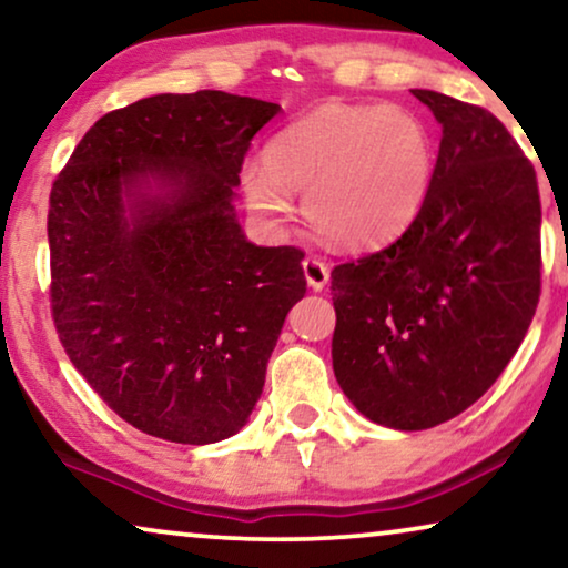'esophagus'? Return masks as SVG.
<instances>
[{
    "mask_svg": "<svg viewBox=\"0 0 568 568\" xmlns=\"http://www.w3.org/2000/svg\"><path fill=\"white\" fill-rule=\"evenodd\" d=\"M302 268H305L307 284L313 286L315 292L325 290V284H328V278H331V266H328V263H325L323 258H317V255H307V258L302 261Z\"/></svg>",
    "mask_w": 568,
    "mask_h": 568,
    "instance_id": "esophagus-1",
    "label": "esophagus"
}]
</instances>
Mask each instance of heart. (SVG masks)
Listing matches in <instances>:
<instances>
[{
	"label": "heart",
	"instance_id": "heart-1",
	"mask_svg": "<svg viewBox=\"0 0 568 568\" xmlns=\"http://www.w3.org/2000/svg\"><path fill=\"white\" fill-rule=\"evenodd\" d=\"M434 178V142L416 113L387 105L331 103L278 131L266 165H247V204L284 224L294 193L331 243L375 247L398 237L422 212Z\"/></svg>",
	"mask_w": 568,
	"mask_h": 568
}]
</instances>
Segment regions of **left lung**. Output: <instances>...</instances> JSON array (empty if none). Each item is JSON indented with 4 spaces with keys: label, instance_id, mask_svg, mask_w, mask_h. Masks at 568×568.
Returning <instances> with one entry per match:
<instances>
[{
    "label": "left lung",
    "instance_id": "left-lung-1",
    "mask_svg": "<svg viewBox=\"0 0 568 568\" xmlns=\"http://www.w3.org/2000/svg\"><path fill=\"white\" fill-rule=\"evenodd\" d=\"M442 123L422 212L383 251L331 271L333 372L369 422L432 429L496 383L540 300L532 162L486 108L414 90Z\"/></svg>",
    "mask_w": 568,
    "mask_h": 568
}]
</instances>
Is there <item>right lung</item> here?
<instances>
[{"mask_svg": "<svg viewBox=\"0 0 568 568\" xmlns=\"http://www.w3.org/2000/svg\"><path fill=\"white\" fill-rule=\"evenodd\" d=\"M278 111L220 90L136 100L95 121L51 185L61 346L152 437L212 445L243 429L305 297V253L247 243L232 206L253 136ZM150 176L169 191L150 197Z\"/></svg>", "mask_w": 568, "mask_h": 568, "instance_id": "obj_1", "label": "right lung"}]
</instances>
